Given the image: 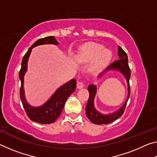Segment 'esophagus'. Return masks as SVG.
<instances>
[{
  "mask_svg": "<svg viewBox=\"0 0 157 157\" xmlns=\"http://www.w3.org/2000/svg\"><path fill=\"white\" fill-rule=\"evenodd\" d=\"M84 86V84H83V82H78V83H77V88L78 89L83 88Z\"/></svg>",
  "mask_w": 157,
  "mask_h": 157,
  "instance_id": "obj_1",
  "label": "esophagus"
}]
</instances>
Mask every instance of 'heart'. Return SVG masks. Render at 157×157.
<instances>
[{
	"label": "heart",
	"mask_w": 157,
	"mask_h": 157,
	"mask_svg": "<svg viewBox=\"0 0 157 157\" xmlns=\"http://www.w3.org/2000/svg\"><path fill=\"white\" fill-rule=\"evenodd\" d=\"M111 58L109 50L104 49L101 45L89 43L82 46L79 52L78 59L82 62H89L93 61L91 70L98 72L102 70Z\"/></svg>",
	"instance_id": "1"
}]
</instances>
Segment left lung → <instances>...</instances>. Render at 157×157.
Listing matches in <instances>:
<instances>
[{"mask_svg":"<svg viewBox=\"0 0 157 157\" xmlns=\"http://www.w3.org/2000/svg\"><path fill=\"white\" fill-rule=\"evenodd\" d=\"M118 54L119 56V59L115 61L111 64H110L108 67L101 73L99 76H102L103 73L109 70H117L123 74L126 78L127 84H128V95H127V99L124 105L119 109L118 111L113 113L104 115L95 109L94 107V98L95 94H96V86L94 84H90L88 86V91L89 92V98L88 102H87L86 107V116L90 120L91 123L96 124H105L112 123L116 119L120 118L123 115L124 109H125L127 102L130 95V86H129V79L131 75V71L128 65V57L126 52L121 48L120 46L118 48Z\"/></svg>","mask_w":157,"mask_h":157,"instance_id":"left-lung-1","label":"left lung"}]
</instances>
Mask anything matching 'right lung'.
Here are the masks:
<instances>
[{
  "label": "right lung",
  "mask_w": 157,
  "mask_h": 157,
  "mask_svg": "<svg viewBox=\"0 0 157 157\" xmlns=\"http://www.w3.org/2000/svg\"><path fill=\"white\" fill-rule=\"evenodd\" d=\"M44 44H59L58 41L55 39V36H50L45 38L39 39L34 42L32 46L28 49L27 52L23 56L21 68L19 71V79H21L20 98L22 102L23 108L28 118L31 121L41 124L52 123L57 120L60 116L64 107V105L70 95L75 90L76 80L72 79L67 83L59 87L50 99L41 107H33L28 104L25 98L24 89H23V77L27 71V66L29 56L32 51V48L39 45Z\"/></svg>",
  "instance_id": "1"
}]
</instances>
